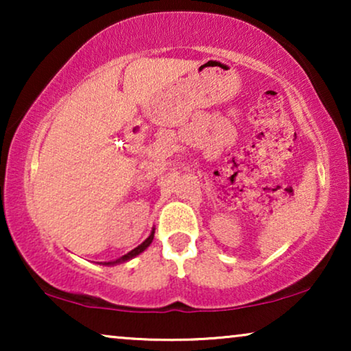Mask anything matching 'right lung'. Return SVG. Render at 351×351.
I'll return each instance as SVG.
<instances>
[{"mask_svg": "<svg viewBox=\"0 0 351 351\" xmlns=\"http://www.w3.org/2000/svg\"><path fill=\"white\" fill-rule=\"evenodd\" d=\"M153 237H155V230H153L152 232V234L150 237H148L145 241H143L141 246H137L136 249H132L131 252H128L126 256H123L121 258H118V261H114V262H104V265H113V263H119V262H126V261H129V258H132V257H136V256H138V254H141L142 251H145V249L150 246V243L153 241Z\"/></svg>", "mask_w": 351, "mask_h": 351, "instance_id": "1", "label": "right lung"}]
</instances>
